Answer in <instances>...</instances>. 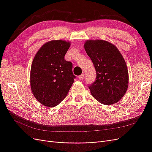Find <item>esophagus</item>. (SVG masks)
<instances>
[{
  "mask_svg": "<svg viewBox=\"0 0 152 152\" xmlns=\"http://www.w3.org/2000/svg\"><path fill=\"white\" fill-rule=\"evenodd\" d=\"M84 73H82V74H81L78 77V78H79V80H82V79H84Z\"/></svg>",
  "mask_w": 152,
  "mask_h": 152,
  "instance_id": "esophagus-1",
  "label": "esophagus"
}]
</instances>
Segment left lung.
Here are the masks:
<instances>
[{
  "instance_id": "obj_1",
  "label": "left lung",
  "mask_w": 152,
  "mask_h": 152,
  "mask_svg": "<svg viewBox=\"0 0 152 152\" xmlns=\"http://www.w3.org/2000/svg\"><path fill=\"white\" fill-rule=\"evenodd\" d=\"M96 69V79L89 86L92 96L101 103H116L128 88L126 63L115 45L103 40H87L84 45Z\"/></svg>"
}]
</instances>
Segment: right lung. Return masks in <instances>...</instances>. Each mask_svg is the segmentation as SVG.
<instances>
[{"mask_svg":"<svg viewBox=\"0 0 152 152\" xmlns=\"http://www.w3.org/2000/svg\"><path fill=\"white\" fill-rule=\"evenodd\" d=\"M70 42L63 40L45 43L36 53L30 70V86L38 102L54 107L65 98L75 76L72 63L65 59Z\"/></svg>","mask_w":152,"mask_h":152,"instance_id":"add662e5","label":"right lung"}]
</instances>
